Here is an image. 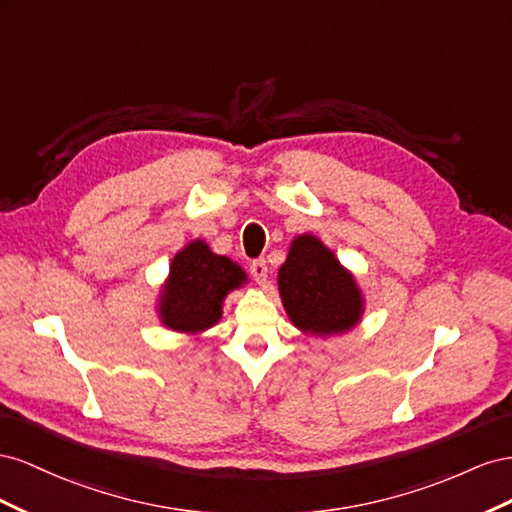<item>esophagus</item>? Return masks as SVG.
Wrapping results in <instances>:
<instances>
[{
    "label": "esophagus",
    "mask_w": 512,
    "mask_h": 512,
    "mask_svg": "<svg viewBox=\"0 0 512 512\" xmlns=\"http://www.w3.org/2000/svg\"><path fill=\"white\" fill-rule=\"evenodd\" d=\"M248 270H251V276L259 285L266 283V279H268V264H266L264 259H255Z\"/></svg>",
    "instance_id": "34e87169"
}]
</instances>
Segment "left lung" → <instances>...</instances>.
Wrapping results in <instances>:
<instances>
[{"label": "left lung", "instance_id": "8db88e82", "mask_svg": "<svg viewBox=\"0 0 512 512\" xmlns=\"http://www.w3.org/2000/svg\"><path fill=\"white\" fill-rule=\"evenodd\" d=\"M279 291L291 324L315 337L352 330L364 313V298L354 274L311 233H302L291 242L279 270Z\"/></svg>", "mask_w": 512, "mask_h": 512}]
</instances>
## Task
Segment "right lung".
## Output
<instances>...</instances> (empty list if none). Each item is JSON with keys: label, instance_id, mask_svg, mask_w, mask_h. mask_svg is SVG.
Masks as SVG:
<instances>
[{"label": "right lung", "instance_id": "obj_1", "mask_svg": "<svg viewBox=\"0 0 512 512\" xmlns=\"http://www.w3.org/2000/svg\"><path fill=\"white\" fill-rule=\"evenodd\" d=\"M246 283V272L229 257L216 255L203 240L175 253L158 296L160 324L175 332L199 334L223 315L229 291Z\"/></svg>", "mask_w": 512, "mask_h": 512}]
</instances>
